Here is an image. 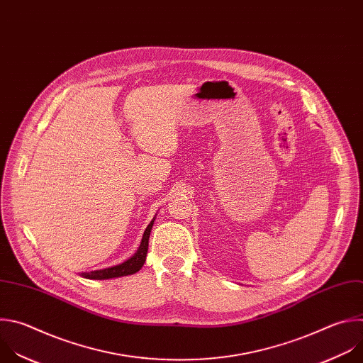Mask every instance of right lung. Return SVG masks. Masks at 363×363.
<instances>
[{"label":"right lung","mask_w":363,"mask_h":363,"mask_svg":"<svg viewBox=\"0 0 363 363\" xmlns=\"http://www.w3.org/2000/svg\"><path fill=\"white\" fill-rule=\"evenodd\" d=\"M153 225H155V219L150 222L147 229L144 230L140 247L130 259H127L125 262H123L120 264L111 266V267L93 270V272H84V273H82V276L86 279H91V280H106V279H114V277H121V276H128V274L137 273L143 267L144 262H146V256H147V250H149V238H150Z\"/></svg>","instance_id":"1"}]
</instances>
